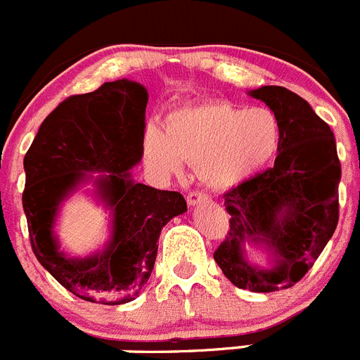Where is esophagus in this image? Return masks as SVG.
Here are the masks:
<instances>
[{"mask_svg":"<svg viewBox=\"0 0 360 360\" xmlns=\"http://www.w3.org/2000/svg\"><path fill=\"white\" fill-rule=\"evenodd\" d=\"M209 202V196L205 193H200V191H191L187 194V203L189 205H200V203H205Z\"/></svg>","mask_w":360,"mask_h":360,"instance_id":"obj_1","label":"esophagus"}]
</instances>
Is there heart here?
I'll list each match as a JSON object with an SVG mask.
<instances>
[{
  "mask_svg": "<svg viewBox=\"0 0 360 360\" xmlns=\"http://www.w3.org/2000/svg\"><path fill=\"white\" fill-rule=\"evenodd\" d=\"M280 141V123L269 108L212 100L174 108L166 115L164 134L148 128L144 153L166 174H180L184 162L193 164L207 187L226 191L268 166Z\"/></svg>",
  "mask_w": 360,
  "mask_h": 360,
  "instance_id": "1",
  "label": "heart"
}]
</instances>
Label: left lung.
<instances>
[{
	"label": "left lung",
	"instance_id": "left-lung-1",
	"mask_svg": "<svg viewBox=\"0 0 360 360\" xmlns=\"http://www.w3.org/2000/svg\"><path fill=\"white\" fill-rule=\"evenodd\" d=\"M250 96L271 108L282 141L275 166L225 193L230 230L214 260L239 289L273 292L300 282L334 236L341 162L330 127L303 98L278 85H264ZM246 242L268 245L274 268L252 266Z\"/></svg>",
	"mask_w": 360,
	"mask_h": 360
}]
</instances>
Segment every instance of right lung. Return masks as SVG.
I'll return each instance as SVG.
<instances>
[{"mask_svg": "<svg viewBox=\"0 0 360 360\" xmlns=\"http://www.w3.org/2000/svg\"><path fill=\"white\" fill-rule=\"evenodd\" d=\"M148 92L137 82H107L62 101L42 121L25 155L22 209L32 250L42 268L85 302L121 305L139 295L153 271L164 225L187 210L176 191L131 180L143 158ZM89 170L112 210V237L103 252L69 259L58 250L52 223L60 202Z\"/></svg>", "mask_w": 360, "mask_h": 360, "instance_id": "add662e5", "label": "right lung"}]
</instances>
